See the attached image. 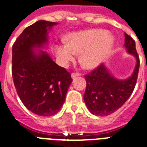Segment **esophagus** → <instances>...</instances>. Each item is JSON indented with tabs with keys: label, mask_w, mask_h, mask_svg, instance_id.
Masks as SVG:
<instances>
[{
	"label": "esophagus",
	"mask_w": 147,
	"mask_h": 147,
	"mask_svg": "<svg viewBox=\"0 0 147 147\" xmlns=\"http://www.w3.org/2000/svg\"><path fill=\"white\" fill-rule=\"evenodd\" d=\"M81 76V74L79 73V72H73V73H71V78H75L77 76Z\"/></svg>",
	"instance_id": "obj_1"
}]
</instances>
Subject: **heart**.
Instances as JSON below:
<instances>
[{
	"label": "heart",
	"instance_id": "1",
	"mask_svg": "<svg viewBox=\"0 0 147 147\" xmlns=\"http://www.w3.org/2000/svg\"><path fill=\"white\" fill-rule=\"evenodd\" d=\"M67 44L55 45V51L59 62L68 65L73 61L76 53L80 52L79 61L86 69L95 68L106 59L113 46L114 37L100 29H90L69 34Z\"/></svg>",
	"mask_w": 147,
	"mask_h": 147
}]
</instances>
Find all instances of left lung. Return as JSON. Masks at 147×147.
<instances>
[{
	"label": "left lung",
	"mask_w": 147,
	"mask_h": 147,
	"mask_svg": "<svg viewBox=\"0 0 147 147\" xmlns=\"http://www.w3.org/2000/svg\"><path fill=\"white\" fill-rule=\"evenodd\" d=\"M124 34V46L127 52L136 59V67L132 76L125 80H119L109 73L103 64L85 76L86 88L84 101L88 110L96 116H106L113 113L129 98L136 86L140 59L135 41L127 34Z\"/></svg>",
	"instance_id": "obj_1"
}]
</instances>
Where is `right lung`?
<instances>
[{
    "label": "right lung",
    "instance_id": "add662e5",
    "mask_svg": "<svg viewBox=\"0 0 147 147\" xmlns=\"http://www.w3.org/2000/svg\"><path fill=\"white\" fill-rule=\"evenodd\" d=\"M56 22L38 21L24 29L12 47V77L25 107L41 116H51L61 109L71 83V74L58 65L42 50L48 30Z\"/></svg>",
    "mask_w": 147,
    "mask_h": 147
}]
</instances>
